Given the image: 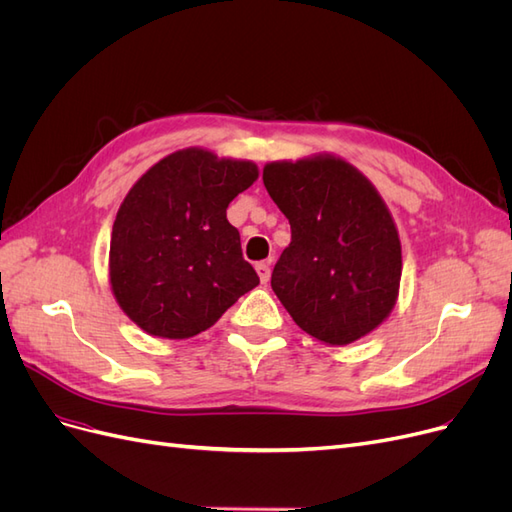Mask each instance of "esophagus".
Returning <instances> with one entry per match:
<instances>
[{"instance_id": "34e87169", "label": "esophagus", "mask_w": 512, "mask_h": 512, "mask_svg": "<svg viewBox=\"0 0 512 512\" xmlns=\"http://www.w3.org/2000/svg\"><path fill=\"white\" fill-rule=\"evenodd\" d=\"M256 273H258V277H260V282L267 284L269 277H271V262H267V260L256 262Z\"/></svg>"}]
</instances>
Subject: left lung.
Here are the masks:
<instances>
[{"label": "left lung", "instance_id": "left-lung-1", "mask_svg": "<svg viewBox=\"0 0 512 512\" xmlns=\"http://www.w3.org/2000/svg\"><path fill=\"white\" fill-rule=\"evenodd\" d=\"M262 181L290 222L271 288L312 337L346 346L395 307L401 243L378 190L333 156L271 162Z\"/></svg>", "mask_w": 512, "mask_h": 512}]
</instances>
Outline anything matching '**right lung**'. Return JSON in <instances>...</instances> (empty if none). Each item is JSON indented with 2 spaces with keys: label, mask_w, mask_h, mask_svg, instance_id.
Wrapping results in <instances>:
<instances>
[{
  "label": "right lung",
  "mask_w": 512,
  "mask_h": 512,
  "mask_svg": "<svg viewBox=\"0 0 512 512\" xmlns=\"http://www.w3.org/2000/svg\"><path fill=\"white\" fill-rule=\"evenodd\" d=\"M256 179L254 162L190 147L132 185L113 224L108 267L119 307L143 331L194 337L258 286L239 230L226 220L230 200Z\"/></svg>",
  "instance_id": "obj_1"
}]
</instances>
